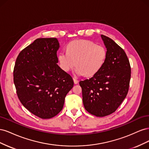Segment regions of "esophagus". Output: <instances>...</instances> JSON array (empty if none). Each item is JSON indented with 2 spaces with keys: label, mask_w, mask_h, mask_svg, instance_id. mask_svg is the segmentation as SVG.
I'll list each match as a JSON object with an SVG mask.
<instances>
[{
  "label": "esophagus",
  "mask_w": 149,
  "mask_h": 149,
  "mask_svg": "<svg viewBox=\"0 0 149 149\" xmlns=\"http://www.w3.org/2000/svg\"><path fill=\"white\" fill-rule=\"evenodd\" d=\"M73 81H74V84H78V80H77L76 78H73Z\"/></svg>",
  "instance_id": "1"
}]
</instances>
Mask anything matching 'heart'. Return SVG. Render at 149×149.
<instances>
[{
  "label": "heart",
  "instance_id": "1",
  "mask_svg": "<svg viewBox=\"0 0 149 149\" xmlns=\"http://www.w3.org/2000/svg\"><path fill=\"white\" fill-rule=\"evenodd\" d=\"M106 48L91 40H74L68 43L66 52L58 55L61 68L68 72L75 66V74L92 77L100 71L106 61Z\"/></svg>",
  "mask_w": 149,
  "mask_h": 149
}]
</instances>
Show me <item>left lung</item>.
Returning a JSON list of instances; mask_svg holds the SVG:
<instances>
[{"mask_svg": "<svg viewBox=\"0 0 149 149\" xmlns=\"http://www.w3.org/2000/svg\"><path fill=\"white\" fill-rule=\"evenodd\" d=\"M107 55L102 68L89 79L80 81L85 109L97 117L114 112L128 93L131 68L124 49L101 35Z\"/></svg>", "mask_w": 149, "mask_h": 149, "instance_id": "8db88e82", "label": "left lung"}]
</instances>
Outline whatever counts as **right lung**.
Wrapping results in <instances>:
<instances>
[{
  "mask_svg": "<svg viewBox=\"0 0 149 149\" xmlns=\"http://www.w3.org/2000/svg\"><path fill=\"white\" fill-rule=\"evenodd\" d=\"M58 48L56 38L36 39L19 53L13 68L20 101L42 119H50L59 113L74 85L71 76L57 65Z\"/></svg>",
  "mask_w": 149,
  "mask_h": 149,
  "instance_id": "obj_1",
  "label": "right lung"
}]
</instances>
